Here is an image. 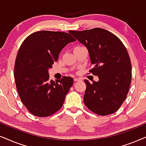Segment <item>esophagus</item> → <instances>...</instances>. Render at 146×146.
Masks as SVG:
<instances>
[{
    "mask_svg": "<svg viewBox=\"0 0 146 146\" xmlns=\"http://www.w3.org/2000/svg\"><path fill=\"white\" fill-rule=\"evenodd\" d=\"M80 81V79H78V78H74V81L75 82H76V81Z\"/></svg>",
    "mask_w": 146,
    "mask_h": 146,
    "instance_id": "34e87169",
    "label": "esophagus"
}]
</instances>
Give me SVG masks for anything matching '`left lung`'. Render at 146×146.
Masks as SVG:
<instances>
[{"instance_id":"8db88e82","label":"left lung","mask_w":146,"mask_h":146,"mask_svg":"<svg viewBox=\"0 0 146 146\" xmlns=\"http://www.w3.org/2000/svg\"><path fill=\"white\" fill-rule=\"evenodd\" d=\"M69 33L86 46L93 65L89 72L99 77L98 82L92 83L85 79V105L98 115L113 113L125 101L131 81L126 48L117 36L104 29Z\"/></svg>"}]
</instances>
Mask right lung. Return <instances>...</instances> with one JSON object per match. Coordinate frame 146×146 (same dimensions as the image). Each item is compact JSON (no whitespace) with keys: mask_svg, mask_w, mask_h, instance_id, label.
Wrapping results in <instances>:
<instances>
[{"mask_svg":"<svg viewBox=\"0 0 146 146\" xmlns=\"http://www.w3.org/2000/svg\"><path fill=\"white\" fill-rule=\"evenodd\" d=\"M75 39L67 33L41 31L25 38L17 53L14 76L21 102L29 111L47 117L63 106L73 79L49 80L48 69L57 61L61 50Z\"/></svg>","mask_w":146,"mask_h":146,"instance_id":"obj_1","label":"right lung"}]
</instances>
